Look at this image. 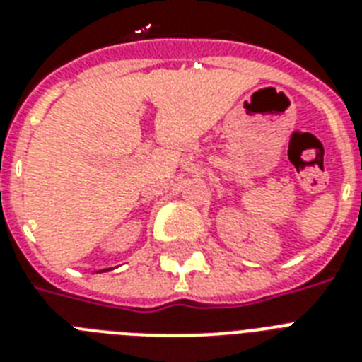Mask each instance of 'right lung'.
I'll return each instance as SVG.
<instances>
[{"instance_id":"add662e5","label":"right lung","mask_w":362,"mask_h":362,"mask_svg":"<svg viewBox=\"0 0 362 362\" xmlns=\"http://www.w3.org/2000/svg\"><path fill=\"white\" fill-rule=\"evenodd\" d=\"M103 270H109V269H103ZM103 270H98V272H103Z\"/></svg>"}]
</instances>
